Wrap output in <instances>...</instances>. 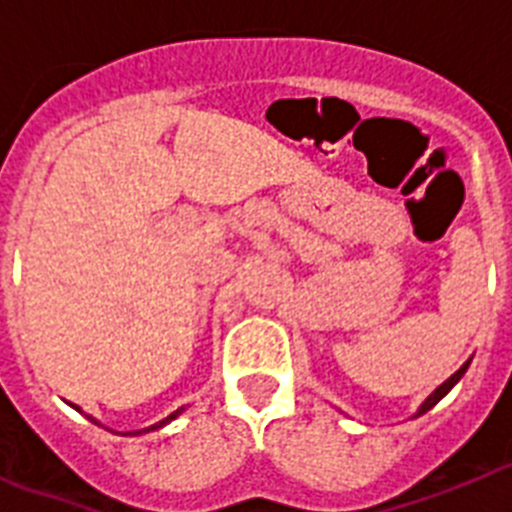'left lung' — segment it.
<instances>
[{"label":"left lung","instance_id":"1","mask_svg":"<svg viewBox=\"0 0 512 512\" xmlns=\"http://www.w3.org/2000/svg\"><path fill=\"white\" fill-rule=\"evenodd\" d=\"M467 366H469V361H467V364H464V366H461L459 372H456V374H451V377H449V379H446V382H443V384H441V387H438V390H436V392H433V395H431V397H428V400H425V402H423V405H420L418 415L428 413V410H431V408H433V405H436V402H438V400H441V397H443V395H446V392H449V390H451V387H454V384H456V382H459V379H461V377H464V372H467Z\"/></svg>","mask_w":512,"mask_h":512}]
</instances>
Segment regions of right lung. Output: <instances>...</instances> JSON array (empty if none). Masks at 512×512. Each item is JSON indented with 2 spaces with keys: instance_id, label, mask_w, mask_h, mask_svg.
Listing matches in <instances>:
<instances>
[{
  "instance_id": "obj_1",
  "label": "right lung",
  "mask_w": 512,
  "mask_h": 512,
  "mask_svg": "<svg viewBox=\"0 0 512 512\" xmlns=\"http://www.w3.org/2000/svg\"><path fill=\"white\" fill-rule=\"evenodd\" d=\"M74 408H76V405H74ZM76 410H79V408H76ZM182 410H184V408H179V410H176V413H171V415H169V418H164V420H161V423L151 425V428H143V431H135V436H138V433H148V431H156V428H161V425H166V423H169V420H174V418H176V415L182 413ZM87 418H89V420H92V423H97V420H94V418H92V415H87Z\"/></svg>"
}]
</instances>
